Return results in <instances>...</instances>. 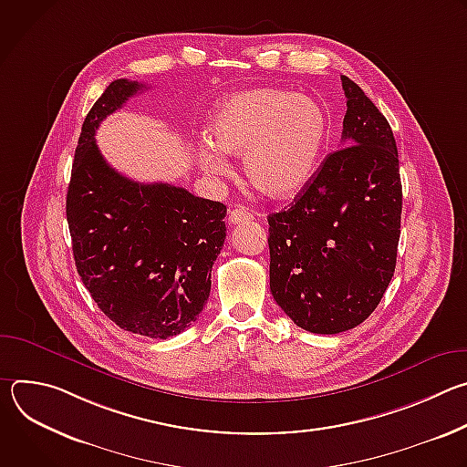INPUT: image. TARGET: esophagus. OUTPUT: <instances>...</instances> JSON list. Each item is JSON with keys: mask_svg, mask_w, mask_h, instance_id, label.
I'll return each mask as SVG.
<instances>
[{"mask_svg": "<svg viewBox=\"0 0 467 467\" xmlns=\"http://www.w3.org/2000/svg\"><path fill=\"white\" fill-rule=\"evenodd\" d=\"M254 218V214L249 211V209H245V207H236V209H233L231 213H229V222L231 223H244V222H249V220H253Z\"/></svg>", "mask_w": 467, "mask_h": 467, "instance_id": "34e87169", "label": "esophagus"}]
</instances>
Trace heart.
<instances>
[{"mask_svg": "<svg viewBox=\"0 0 467 467\" xmlns=\"http://www.w3.org/2000/svg\"><path fill=\"white\" fill-rule=\"evenodd\" d=\"M210 142L197 162L211 175L231 173L225 157H242L249 182L272 197H292L314 177L328 137V116L310 96L253 88L225 98L211 114Z\"/></svg>", "mask_w": 467, "mask_h": 467, "instance_id": "heart-1", "label": "heart"}]
</instances>
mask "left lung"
Returning <instances> with one entry per match:
<instances>
[{
  "label": "left lung",
  "instance_id": "obj_1",
  "mask_svg": "<svg viewBox=\"0 0 467 467\" xmlns=\"http://www.w3.org/2000/svg\"><path fill=\"white\" fill-rule=\"evenodd\" d=\"M342 150L325 157L290 209L270 214V290L316 335L360 325L395 272L403 186L391 127L342 76Z\"/></svg>",
  "mask_w": 467,
  "mask_h": 467
}]
</instances>
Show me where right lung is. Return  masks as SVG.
Segmentation results:
<instances>
[{
  "label": "right lung",
  "mask_w": 467,
  "mask_h": 467,
  "mask_svg": "<svg viewBox=\"0 0 467 467\" xmlns=\"http://www.w3.org/2000/svg\"><path fill=\"white\" fill-rule=\"evenodd\" d=\"M146 85L112 81L85 118L66 193L83 285L119 328L166 340L190 327L211 294L227 207L168 182H137L107 164L96 129Z\"/></svg>",
  "instance_id": "obj_1"
}]
</instances>
